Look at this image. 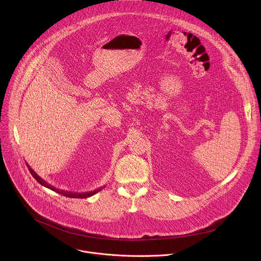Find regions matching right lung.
<instances>
[{
    "mask_svg": "<svg viewBox=\"0 0 261 261\" xmlns=\"http://www.w3.org/2000/svg\"><path fill=\"white\" fill-rule=\"evenodd\" d=\"M27 166L29 167V170H30L31 174L34 176V178H36V180L38 181L39 184H41L42 186H44V187H46V188H48V189H50V190H53V191H55V192H57V193H59V194H62V195L66 196V197H70V198H88V197L93 196L94 194L98 193V192H99L100 190H102V188H103V187H101V188L95 189L94 191H89V192H85V193H75V192H69V191L57 189L56 187H54V186H51L50 184L46 182L43 178H41L38 174H37V173L29 166V164H27Z\"/></svg>",
    "mask_w": 261,
    "mask_h": 261,
    "instance_id": "right-lung-1",
    "label": "right lung"
}]
</instances>
